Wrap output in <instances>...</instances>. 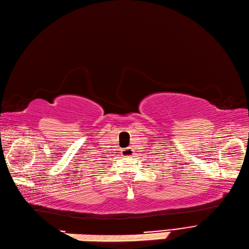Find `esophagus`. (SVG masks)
Masks as SVG:
<instances>
[{"instance_id": "1", "label": "esophagus", "mask_w": 249, "mask_h": 249, "mask_svg": "<svg viewBox=\"0 0 249 249\" xmlns=\"http://www.w3.org/2000/svg\"><path fill=\"white\" fill-rule=\"evenodd\" d=\"M122 155L124 157H131L133 155V149L131 147H127L122 149Z\"/></svg>"}]
</instances>
